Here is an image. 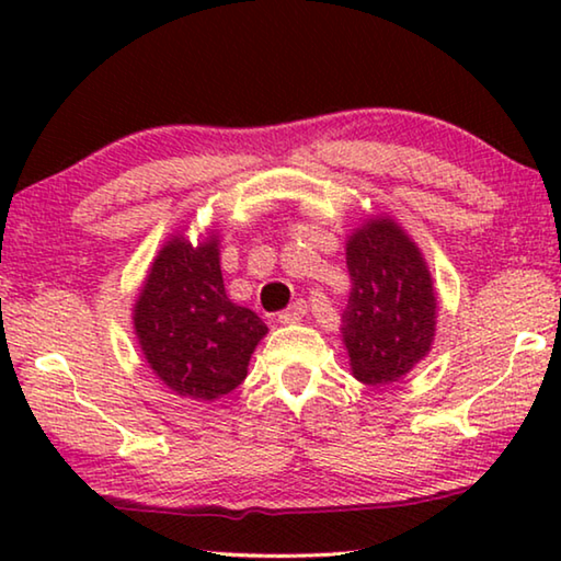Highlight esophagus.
I'll list each match as a JSON object with an SVG mask.
<instances>
[{
	"mask_svg": "<svg viewBox=\"0 0 561 561\" xmlns=\"http://www.w3.org/2000/svg\"><path fill=\"white\" fill-rule=\"evenodd\" d=\"M307 311H309V304L304 301V299H297L289 309L282 311L279 321H282V324H294V321H299V319L307 317Z\"/></svg>",
	"mask_w": 561,
	"mask_h": 561,
	"instance_id": "obj_1",
	"label": "esophagus"
}]
</instances>
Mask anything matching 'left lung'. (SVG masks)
<instances>
[{
    "label": "left lung",
    "mask_w": 561,
    "mask_h": 561,
    "mask_svg": "<svg viewBox=\"0 0 561 561\" xmlns=\"http://www.w3.org/2000/svg\"><path fill=\"white\" fill-rule=\"evenodd\" d=\"M351 294L344 344L358 381L386 386L431 351L435 294L431 274L408 234L391 220H371L346 244Z\"/></svg>",
    "instance_id": "obj_1"
}]
</instances>
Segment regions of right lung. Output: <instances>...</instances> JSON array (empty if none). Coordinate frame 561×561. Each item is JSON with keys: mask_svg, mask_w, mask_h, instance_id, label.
Returning <instances> with one entry per match:
<instances>
[{"mask_svg": "<svg viewBox=\"0 0 561 561\" xmlns=\"http://www.w3.org/2000/svg\"><path fill=\"white\" fill-rule=\"evenodd\" d=\"M136 334L160 381L180 396L215 401L244 381L267 334L252 309L227 299L215 237L193 247L175 237L160 250L136 301Z\"/></svg>", "mask_w": 561, "mask_h": 561, "instance_id": "1", "label": "right lung"}]
</instances>
